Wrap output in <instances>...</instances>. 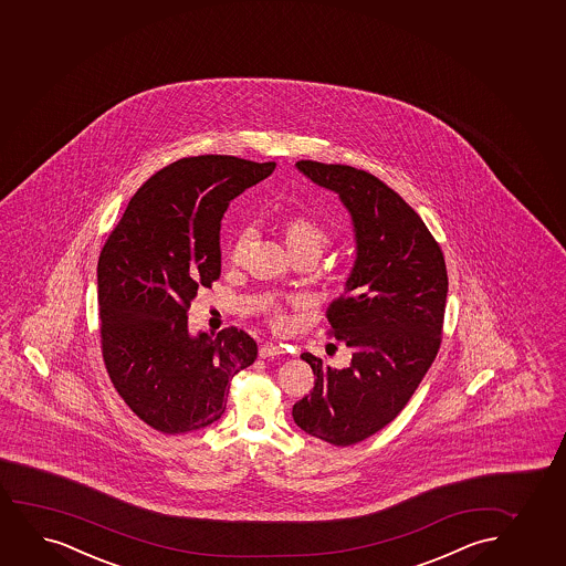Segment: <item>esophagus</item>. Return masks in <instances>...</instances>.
<instances>
[{
	"label": "esophagus",
	"instance_id": "esophagus-1",
	"mask_svg": "<svg viewBox=\"0 0 566 566\" xmlns=\"http://www.w3.org/2000/svg\"><path fill=\"white\" fill-rule=\"evenodd\" d=\"M284 355V350L273 345V343H265L261 349H259V356L261 358H273V356Z\"/></svg>",
	"mask_w": 566,
	"mask_h": 566
}]
</instances>
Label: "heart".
<instances>
[{
    "label": "heart",
    "instance_id": "heart-1",
    "mask_svg": "<svg viewBox=\"0 0 566 566\" xmlns=\"http://www.w3.org/2000/svg\"><path fill=\"white\" fill-rule=\"evenodd\" d=\"M279 234L286 244L287 252L295 258H311L316 261L324 252V248L329 244V231L313 217L292 216L284 219L279 227ZM252 244V232L240 231L232 238L227 259L232 265H242ZM271 324L274 328L282 329L286 326V316L280 313L279 308L271 311Z\"/></svg>",
    "mask_w": 566,
    "mask_h": 566
}]
</instances>
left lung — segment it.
<instances>
[{
	"label": "left lung",
	"mask_w": 566,
	"mask_h": 566,
	"mask_svg": "<svg viewBox=\"0 0 566 566\" xmlns=\"http://www.w3.org/2000/svg\"><path fill=\"white\" fill-rule=\"evenodd\" d=\"M349 210L356 259L345 290L328 307L332 335L353 350L335 370L311 364V395L293 421L334 447H350L397 418L439 353L447 307V263L421 217L377 177L342 164H295Z\"/></svg>",
	"instance_id": "8db88e82"
}]
</instances>
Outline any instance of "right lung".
<instances>
[{
	"label": "right lung",
	"mask_w": 566,
	"mask_h": 566,
	"mask_svg": "<svg viewBox=\"0 0 566 566\" xmlns=\"http://www.w3.org/2000/svg\"><path fill=\"white\" fill-rule=\"evenodd\" d=\"M274 168L217 154L174 161L133 195L98 255L106 371L132 412L160 433L211 426L232 377L258 358L244 329L190 334L187 311L221 274L229 203Z\"/></svg>",
	"instance_id": "right-lung-1"
}]
</instances>
